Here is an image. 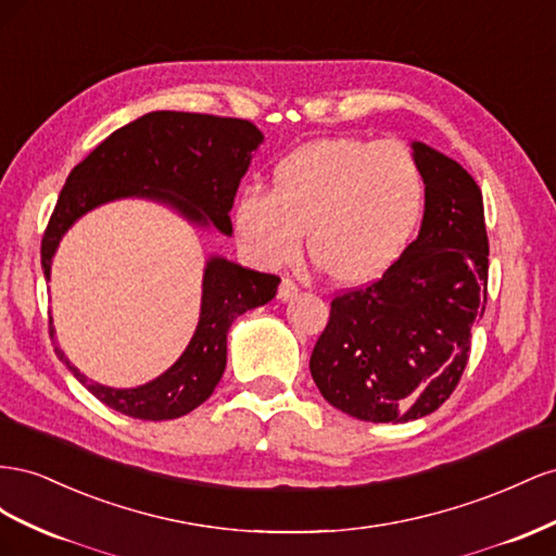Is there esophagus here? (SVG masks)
<instances>
[{"label": "esophagus", "mask_w": 556, "mask_h": 556, "mask_svg": "<svg viewBox=\"0 0 556 556\" xmlns=\"http://www.w3.org/2000/svg\"><path fill=\"white\" fill-rule=\"evenodd\" d=\"M298 291L300 289H298V283L293 279H283L279 291H277V298L281 300V303H291L293 298H298Z\"/></svg>", "instance_id": "esophagus-1"}]
</instances>
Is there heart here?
<instances>
[{
	"label": "heart",
	"mask_w": 556,
	"mask_h": 556,
	"mask_svg": "<svg viewBox=\"0 0 556 556\" xmlns=\"http://www.w3.org/2000/svg\"><path fill=\"white\" fill-rule=\"evenodd\" d=\"M426 212V177L399 141L332 137L283 155L273 190L244 188L232 226L251 263L289 265L305 244L344 287H361L403 258Z\"/></svg>",
	"instance_id": "heart-1"
}]
</instances>
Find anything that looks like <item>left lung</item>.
<instances>
[{"label":"left lung","mask_w":556,"mask_h":556,"mask_svg":"<svg viewBox=\"0 0 556 556\" xmlns=\"http://www.w3.org/2000/svg\"><path fill=\"white\" fill-rule=\"evenodd\" d=\"M409 147L426 177L417 240L382 279L332 300L309 358L324 399L372 424L415 421L450 399L486 303L482 190L450 155Z\"/></svg>","instance_id":"left-lung-1"}]
</instances>
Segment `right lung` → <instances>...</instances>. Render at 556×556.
Returning <instances> with one entry per match:
<instances>
[{"label":"right lung","mask_w":556,"mask_h":556,"mask_svg":"<svg viewBox=\"0 0 556 556\" xmlns=\"http://www.w3.org/2000/svg\"><path fill=\"white\" fill-rule=\"evenodd\" d=\"M265 137L240 118L186 111H151L109 135L60 190L41 242V269L51 267L62 237L78 218L116 200H149L198 230L232 235V200ZM279 277L212 253L202 273L200 319L184 354L147 384L116 389L92 382L55 344L58 358L106 407L144 421L177 419L210 399L228 361V330L237 316L269 303ZM51 338L55 328L51 324Z\"/></svg>","instance_id":"1"}]
</instances>
